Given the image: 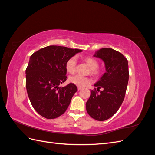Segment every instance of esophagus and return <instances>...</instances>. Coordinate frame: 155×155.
Returning <instances> with one entry per match:
<instances>
[{
    "instance_id": "1",
    "label": "esophagus",
    "mask_w": 155,
    "mask_h": 155,
    "mask_svg": "<svg viewBox=\"0 0 155 155\" xmlns=\"http://www.w3.org/2000/svg\"><path fill=\"white\" fill-rule=\"evenodd\" d=\"M83 88L81 87H78V91H79V90H81V89H82Z\"/></svg>"
}]
</instances>
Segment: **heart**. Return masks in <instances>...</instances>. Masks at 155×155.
Instances as JSON below:
<instances>
[{"label":"heart","mask_w":155,"mask_h":155,"mask_svg":"<svg viewBox=\"0 0 155 155\" xmlns=\"http://www.w3.org/2000/svg\"><path fill=\"white\" fill-rule=\"evenodd\" d=\"M85 60L86 63L88 64V66L91 67L92 73L94 75L99 74L100 70L97 68L98 67L97 60L92 57H90V56L86 57ZM77 62H78V59L76 56H72V57L70 58L66 62V64H65L67 71L70 74H74L75 72H76ZM68 80L70 83H72L78 87L86 86L91 82V79L88 78L84 77L79 74L76 75V76L70 77Z\"/></svg>","instance_id":"b5f03b06"}]
</instances>
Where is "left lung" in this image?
<instances>
[{"mask_svg":"<svg viewBox=\"0 0 155 155\" xmlns=\"http://www.w3.org/2000/svg\"><path fill=\"white\" fill-rule=\"evenodd\" d=\"M94 57L104 62L105 72L95 84L100 94L91 91V96L86 103V109L91 118L105 121L111 118L122 104L129 81L128 61L119 51L103 48L96 51ZM100 91V90H99Z\"/></svg>","mask_w":155,"mask_h":155,"instance_id":"8db88e82","label":"left lung"}]
</instances>
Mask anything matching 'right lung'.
I'll return each instance as SVG.
<instances>
[{
    "label": "right lung",
    "mask_w": 155,
    "mask_h": 155,
    "mask_svg": "<svg viewBox=\"0 0 155 155\" xmlns=\"http://www.w3.org/2000/svg\"><path fill=\"white\" fill-rule=\"evenodd\" d=\"M83 50L48 46L33 54L26 69V87L31 104L45 118L54 119L67 109L78 91L73 83L59 87L67 80V60Z\"/></svg>",
    "instance_id": "right-lung-1"
}]
</instances>
